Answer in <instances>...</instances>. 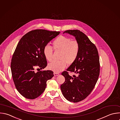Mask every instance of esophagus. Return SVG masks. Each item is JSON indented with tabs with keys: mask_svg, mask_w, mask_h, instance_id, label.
Instances as JSON below:
<instances>
[{
	"mask_svg": "<svg viewBox=\"0 0 120 120\" xmlns=\"http://www.w3.org/2000/svg\"><path fill=\"white\" fill-rule=\"evenodd\" d=\"M54 74L55 76H58L59 75V74L58 73H57V72H54Z\"/></svg>",
	"mask_w": 120,
	"mask_h": 120,
	"instance_id": "obj_1",
	"label": "esophagus"
}]
</instances>
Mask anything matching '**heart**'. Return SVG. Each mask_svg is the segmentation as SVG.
<instances>
[{"instance_id":"heart-1","label":"heart","mask_w":120,"mask_h":120,"mask_svg":"<svg viewBox=\"0 0 120 120\" xmlns=\"http://www.w3.org/2000/svg\"><path fill=\"white\" fill-rule=\"evenodd\" d=\"M54 49L56 51L61 52L59 61H53L48 64L49 69L55 72H59L64 70L67 64L71 65L77 59L80 49L79 42L72 41L68 37L60 36L53 42ZM53 49L49 45H46L43 49V54L48 61H51L53 58Z\"/></svg>"}]
</instances>
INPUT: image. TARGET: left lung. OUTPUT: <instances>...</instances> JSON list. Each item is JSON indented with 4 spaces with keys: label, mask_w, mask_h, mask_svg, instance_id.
<instances>
[{
    "label": "left lung",
    "mask_w": 120,
    "mask_h": 120,
    "mask_svg": "<svg viewBox=\"0 0 120 120\" xmlns=\"http://www.w3.org/2000/svg\"><path fill=\"white\" fill-rule=\"evenodd\" d=\"M64 33L74 36L80 46L75 62L62 73L65 82L60 86L64 97L70 102L76 103L86 98L94 88L100 73L99 57L96 46L82 32L73 30H67ZM69 71L78 75L71 77Z\"/></svg>",
    "instance_id": "8db88e82"
}]
</instances>
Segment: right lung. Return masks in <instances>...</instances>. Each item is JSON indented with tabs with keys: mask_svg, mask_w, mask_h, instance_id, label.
Masks as SVG:
<instances>
[{
	"mask_svg": "<svg viewBox=\"0 0 120 120\" xmlns=\"http://www.w3.org/2000/svg\"><path fill=\"white\" fill-rule=\"evenodd\" d=\"M60 33L43 29L32 30L18 42L12 56L11 69L15 88L24 98L33 99L41 95L47 81L54 76L52 71L36 72L35 69L38 67L41 70L47 66L43 49Z\"/></svg>",
	"mask_w": 120,
	"mask_h": 120,
	"instance_id": "1",
	"label": "right lung"
}]
</instances>
